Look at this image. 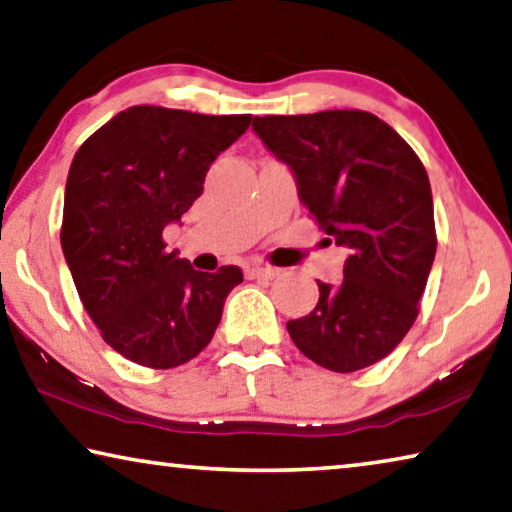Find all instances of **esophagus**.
I'll use <instances>...</instances> for the list:
<instances>
[{
  "label": "esophagus",
  "instance_id": "esophagus-1",
  "mask_svg": "<svg viewBox=\"0 0 512 512\" xmlns=\"http://www.w3.org/2000/svg\"><path fill=\"white\" fill-rule=\"evenodd\" d=\"M275 275H280V269H275V266L269 264H250L246 266V278H275Z\"/></svg>",
  "mask_w": 512,
  "mask_h": 512
}]
</instances>
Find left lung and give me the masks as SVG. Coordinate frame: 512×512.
Returning a JSON list of instances; mask_svg holds the SVG:
<instances>
[{"label": "left lung", "instance_id": "8db88e82", "mask_svg": "<svg viewBox=\"0 0 512 512\" xmlns=\"http://www.w3.org/2000/svg\"><path fill=\"white\" fill-rule=\"evenodd\" d=\"M253 129L294 170L300 200L337 246L351 248L342 285L319 282L314 310L287 323L323 369L351 373L401 344L419 314L437 234L417 152L369 111L264 116Z\"/></svg>", "mask_w": 512, "mask_h": 512}]
</instances>
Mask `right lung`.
<instances>
[{
	"mask_svg": "<svg viewBox=\"0 0 512 512\" xmlns=\"http://www.w3.org/2000/svg\"><path fill=\"white\" fill-rule=\"evenodd\" d=\"M253 123L129 107L81 143L63 200L61 248L102 339L148 369H173L212 342L239 266L202 273L168 253L164 227L200 198L207 170Z\"/></svg>",
	"mask_w": 512,
	"mask_h": 512,
	"instance_id": "add662e5",
	"label": "right lung"
}]
</instances>
